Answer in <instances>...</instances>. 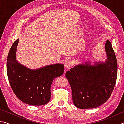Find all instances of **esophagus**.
Returning a JSON list of instances; mask_svg holds the SVG:
<instances>
[{"instance_id": "esophagus-1", "label": "esophagus", "mask_w": 124, "mask_h": 124, "mask_svg": "<svg viewBox=\"0 0 124 124\" xmlns=\"http://www.w3.org/2000/svg\"><path fill=\"white\" fill-rule=\"evenodd\" d=\"M71 65H72V62L70 60H66L65 62L64 66L65 68H69L71 66Z\"/></svg>"}]
</instances>
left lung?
I'll return each instance as SVG.
<instances>
[{"label":"left lung","instance_id":"left-lung-1","mask_svg":"<svg viewBox=\"0 0 124 124\" xmlns=\"http://www.w3.org/2000/svg\"><path fill=\"white\" fill-rule=\"evenodd\" d=\"M107 59L79 64L66 72L65 76L72 90V101L76 107L89 109L106 102L111 95L116 83L118 65L111 43L105 44Z\"/></svg>","mask_w":124,"mask_h":124}]
</instances>
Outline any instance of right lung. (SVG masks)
Masks as SVG:
<instances>
[{
    "instance_id": "1",
    "label": "right lung",
    "mask_w": 124,
    "mask_h": 124,
    "mask_svg": "<svg viewBox=\"0 0 124 124\" xmlns=\"http://www.w3.org/2000/svg\"><path fill=\"white\" fill-rule=\"evenodd\" d=\"M18 39L13 43L8 52L6 70L13 92L24 103L41 106L51 99V86L53 79L64 73V65L55 64L37 69H30L16 60Z\"/></svg>"
}]
</instances>
